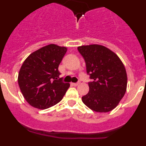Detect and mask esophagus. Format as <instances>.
<instances>
[{"label": "esophagus", "instance_id": "obj_1", "mask_svg": "<svg viewBox=\"0 0 146 146\" xmlns=\"http://www.w3.org/2000/svg\"><path fill=\"white\" fill-rule=\"evenodd\" d=\"M79 84H80V82H73V83H72V85H74V86H77V85H78Z\"/></svg>", "mask_w": 146, "mask_h": 146}]
</instances>
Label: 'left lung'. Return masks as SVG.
Wrapping results in <instances>:
<instances>
[{
	"instance_id": "1",
	"label": "left lung",
	"mask_w": 146,
	"mask_h": 146,
	"mask_svg": "<svg viewBox=\"0 0 146 146\" xmlns=\"http://www.w3.org/2000/svg\"><path fill=\"white\" fill-rule=\"evenodd\" d=\"M92 82L82 101L97 112L114 110L124 96L127 87L126 68L119 57L104 46L90 44L78 47Z\"/></svg>"
}]
</instances>
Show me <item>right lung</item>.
Here are the masks:
<instances>
[{"label":"right lung","mask_w":146,"mask_h":146,"mask_svg":"<svg viewBox=\"0 0 146 146\" xmlns=\"http://www.w3.org/2000/svg\"><path fill=\"white\" fill-rule=\"evenodd\" d=\"M66 51V47L51 44L34 51L25 60L17 81L31 106L45 110L63 99L70 84L61 82L58 68Z\"/></svg>","instance_id":"1"}]
</instances>
